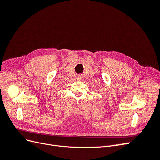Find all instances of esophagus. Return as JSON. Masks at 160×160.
<instances>
[{
  "mask_svg": "<svg viewBox=\"0 0 160 160\" xmlns=\"http://www.w3.org/2000/svg\"><path fill=\"white\" fill-rule=\"evenodd\" d=\"M77 79L78 80H82L83 79V77H82L81 75H78L77 77Z\"/></svg>",
  "mask_w": 160,
  "mask_h": 160,
  "instance_id": "esophagus-1",
  "label": "esophagus"
}]
</instances>
